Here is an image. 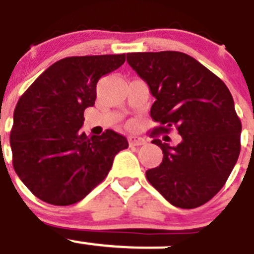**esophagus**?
Instances as JSON below:
<instances>
[{"mask_svg":"<svg viewBox=\"0 0 254 254\" xmlns=\"http://www.w3.org/2000/svg\"><path fill=\"white\" fill-rule=\"evenodd\" d=\"M129 144L130 147H138V145L145 144V139L142 136H130L129 138Z\"/></svg>","mask_w":254,"mask_h":254,"instance_id":"obj_1","label":"esophagus"}]
</instances>
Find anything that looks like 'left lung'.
<instances>
[{"label":"left lung","instance_id":"8db88e82","mask_svg":"<svg viewBox=\"0 0 254 254\" xmlns=\"http://www.w3.org/2000/svg\"><path fill=\"white\" fill-rule=\"evenodd\" d=\"M127 61L156 98L151 118L160 127L151 136L164 158L160 166L145 171L147 179L173 206H202L224 187L240 153L242 123L230 90L183 52H134ZM171 128L182 135L175 146L159 139Z\"/></svg>","mask_w":254,"mask_h":254}]
</instances>
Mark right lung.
<instances>
[{"label": "right lung", "instance_id": "right-lung-1", "mask_svg": "<svg viewBox=\"0 0 254 254\" xmlns=\"http://www.w3.org/2000/svg\"><path fill=\"white\" fill-rule=\"evenodd\" d=\"M125 54L66 57L24 92L10 134L12 165L35 197L55 206L74 204L105 179L127 140L114 130L87 136L84 110L94 106L97 83L119 69Z\"/></svg>", "mask_w": 254, "mask_h": 254}]
</instances>
